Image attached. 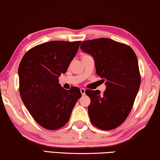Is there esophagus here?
I'll return each mask as SVG.
<instances>
[{"mask_svg": "<svg viewBox=\"0 0 160 160\" xmlns=\"http://www.w3.org/2000/svg\"><path fill=\"white\" fill-rule=\"evenodd\" d=\"M80 92L82 95H85V88H80Z\"/></svg>", "mask_w": 160, "mask_h": 160, "instance_id": "34e87169", "label": "esophagus"}]
</instances>
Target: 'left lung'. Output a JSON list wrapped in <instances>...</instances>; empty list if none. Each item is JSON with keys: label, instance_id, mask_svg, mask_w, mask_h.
Here are the masks:
<instances>
[{"label": "left lung", "instance_id": "1", "mask_svg": "<svg viewBox=\"0 0 160 160\" xmlns=\"http://www.w3.org/2000/svg\"><path fill=\"white\" fill-rule=\"evenodd\" d=\"M80 46L93 57L97 75L106 85L103 94L98 90H85L90 98V120L100 129H114L129 115L139 91L141 75L137 55L129 46L108 38L87 40Z\"/></svg>", "mask_w": 160, "mask_h": 160}]
</instances>
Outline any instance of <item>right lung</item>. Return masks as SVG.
I'll use <instances>...</instances> for the list:
<instances>
[{"instance_id": "right-lung-1", "label": "right lung", "mask_w": 160, "mask_h": 160, "mask_svg": "<svg viewBox=\"0 0 160 160\" xmlns=\"http://www.w3.org/2000/svg\"><path fill=\"white\" fill-rule=\"evenodd\" d=\"M80 41H52L33 47L18 67L19 92L38 124L56 130L68 122L82 94L78 87L65 90L58 78L67 72Z\"/></svg>"}]
</instances>
